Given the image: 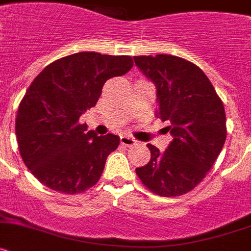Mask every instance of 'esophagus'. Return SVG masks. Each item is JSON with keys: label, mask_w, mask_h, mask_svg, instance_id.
<instances>
[{"label": "esophagus", "mask_w": 251, "mask_h": 251, "mask_svg": "<svg viewBox=\"0 0 251 251\" xmlns=\"http://www.w3.org/2000/svg\"><path fill=\"white\" fill-rule=\"evenodd\" d=\"M120 141H121V144L125 145V147H132V145L136 143V140H135L134 138H131V136H126V135H123V136L120 138Z\"/></svg>", "instance_id": "esophagus-1"}]
</instances>
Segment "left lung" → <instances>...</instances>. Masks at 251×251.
Returning a JSON list of instances; mask_svg holds the SVG:
<instances>
[{"label": "left lung", "instance_id": "left-lung-1", "mask_svg": "<svg viewBox=\"0 0 251 251\" xmlns=\"http://www.w3.org/2000/svg\"><path fill=\"white\" fill-rule=\"evenodd\" d=\"M135 64L156 87V116L168 121L173 140L164 152L148 144L151 158L136 168L148 189L177 197L206 177L226 140L224 103L201 68L179 56H134Z\"/></svg>", "mask_w": 251, "mask_h": 251}]
</instances>
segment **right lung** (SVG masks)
Segmentation results:
<instances>
[{
  "mask_svg": "<svg viewBox=\"0 0 251 251\" xmlns=\"http://www.w3.org/2000/svg\"><path fill=\"white\" fill-rule=\"evenodd\" d=\"M132 65L128 55L82 51L50 63L36 75L20 102L15 131L21 158L39 182L65 195L99 182L120 138L87 131L79 117L95 107L106 80Z\"/></svg>",
  "mask_w": 251,
  "mask_h": 251,
  "instance_id": "1",
  "label": "right lung"
}]
</instances>
